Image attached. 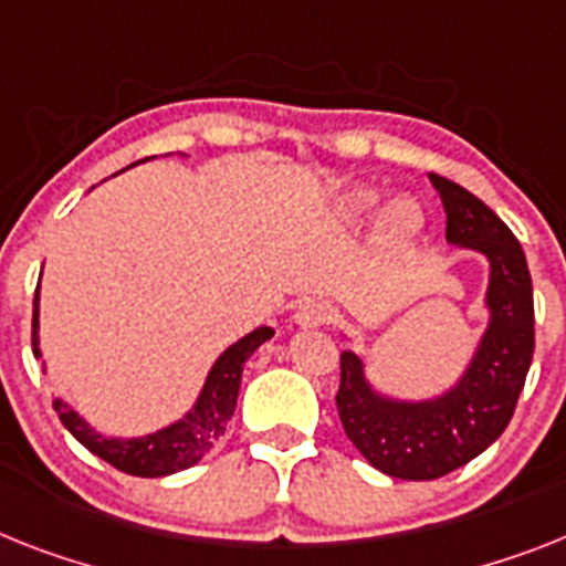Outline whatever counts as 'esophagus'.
<instances>
[{
  "label": "esophagus",
  "mask_w": 566,
  "mask_h": 566,
  "mask_svg": "<svg viewBox=\"0 0 566 566\" xmlns=\"http://www.w3.org/2000/svg\"><path fill=\"white\" fill-rule=\"evenodd\" d=\"M331 313H334L331 305L322 302V298H305V302L296 307V313H293V322H296L298 327H319L331 319Z\"/></svg>",
  "instance_id": "1"
}]
</instances>
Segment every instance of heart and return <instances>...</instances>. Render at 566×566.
<instances>
[{"label": "heart", "mask_w": 566, "mask_h": 566, "mask_svg": "<svg viewBox=\"0 0 566 566\" xmlns=\"http://www.w3.org/2000/svg\"><path fill=\"white\" fill-rule=\"evenodd\" d=\"M379 203V189L374 187H348L345 192L336 195L334 210L342 221H363V218L371 216ZM422 230V212L415 201L400 198L394 201L391 207L382 216V224H379V244L382 247H406L420 235Z\"/></svg>", "instance_id": "b5f03b06"}]
</instances>
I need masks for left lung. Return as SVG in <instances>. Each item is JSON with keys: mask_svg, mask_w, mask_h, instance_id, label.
<instances>
[{"mask_svg": "<svg viewBox=\"0 0 566 566\" xmlns=\"http://www.w3.org/2000/svg\"><path fill=\"white\" fill-rule=\"evenodd\" d=\"M429 180L443 201L446 241L489 261V325L467 371L429 400L377 391L363 356L342 350V429L374 469L400 481H434L486 452L515 415L535 350L533 279L517 239L469 189L434 172Z\"/></svg>", "mask_w": 566, "mask_h": 566, "instance_id": "1", "label": "left lung"}]
</instances>
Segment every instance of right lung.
I'll list each match as a JSON object with an SVG mask.
<instances>
[{"instance_id": "right-lung-1", "label": "right lung", "mask_w": 566, "mask_h": 566, "mask_svg": "<svg viewBox=\"0 0 566 566\" xmlns=\"http://www.w3.org/2000/svg\"><path fill=\"white\" fill-rule=\"evenodd\" d=\"M273 334V327H255L247 336H241L235 345H230L210 368L207 382H203L198 400H195V406L189 408L187 415L175 420L172 426L151 431L146 437L99 434L63 397H54V411L60 415L65 429L77 437L88 452L103 458L106 463H112L114 469L135 474V478H164V474H175L180 469L195 467L218 443V437L224 434L227 422H230L232 411H235V400H239L244 363ZM31 345L33 356L40 359V291L33 296Z\"/></svg>"}]
</instances>
